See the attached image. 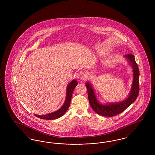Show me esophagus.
Returning a JSON list of instances; mask_svg holds the SVG:
<instances>
[{"label":"esophagus","mask_w":155,"mask_h":155,"mask_svg":"<svg viewBox=\"0 0 155 155\" xmlns=\"http://www.w3.org/2000/svg\"><path fill=\"white\" fill-rule=\"evenodd\" d=\"M86 77V75L85 74V73L82 71H79L77 73V77L78 80H84Z\"/></svg>","instance_id":"obj_1"}]
</instances>
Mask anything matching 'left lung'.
<instances>
[{"instance_id": "1", "label": "left lung", "mask_w": 155, "mask_h": 155, "mask_svg": "<svg viewBox=\"0 0 155 155\" xmlns=\"http://www.w3.org/2000/svg\"><path fill=\"white\" fill-rule=\"evenodd\" d=\"M127 59L130 65L133 68V80L131 88L127 97L122 101L116 103H107L102 104L97 99L95 91L90 82H87L85 86L88 91L89 104L92 109L97 114L106 116L112 117L122 113L135 102L138 96L139 87V77L140 70L135 61L134 56L131 54H125L124 56Z\"/></svg>"}]
</instances>
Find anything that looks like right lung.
Returning a JSON list of instances; mask_svg holds the SVG:
<instances>
[{
	"instance_id": "obj_1",
	"label": "right lung",
	"mask_w": 155,
	"mask_h": 155,
	"mask_svg": "<svg viewBox=\"0 0 155 155\" xmlns=\"http://www.w3.org/2000/svg\"><path fill=\"white\" fill-rule=\"evenodd\" d=\"M77 84H78V82L75 80H72L68 84L67 87L66 95V99H65L64 103L59 110L51 113H48L45 115H38L36 114H34L35 116L38 118L44 119V120H54L63 116L70 106L73 92L74 91V88L77 85Z\"/></svg>"
}]
</instances>
